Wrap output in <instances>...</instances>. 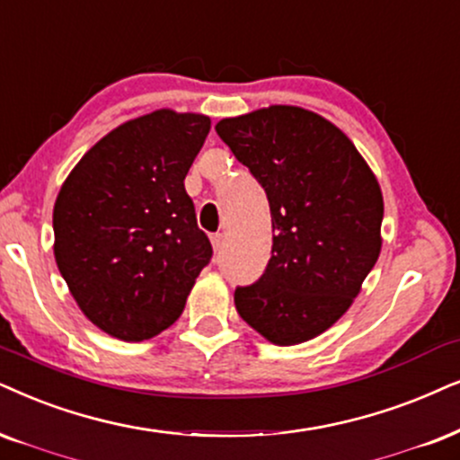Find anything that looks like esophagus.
Wrapping results in <instances>:
<instances>
[{
    "label": "esophagus",
    "instance_id": "obj_1",
    "mask_svg": "<svg viewBox=\"0 0 460 460\" xmlns=\"http://www.w3.org/2000/svg\"><path fill=\"white\" fill-rule=\"evenodd\" d=\"M223 243H225V235L223 234H214L212 235V246H214V250H217V252H218L220 248H223Z\"/></svg>",
    "mask_w": 460,
    "mask_h": 460
}]
</instances>
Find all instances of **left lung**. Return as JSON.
Segmentation results:
<instances>
[{
  "label": "left lung",
  "instance_id": "obj_1",
  "mask_svg": "<svg viewBox=\"0 0 460 460\" xmlns=\"http://www.w3.org/2000/svg\"><path fill=\"white\" fill-rule=\"evenodd\" d=\"M217 133L271 212V259L257 282L235 288L237 312L278 346L312 340L350 307L380 254L377 180L344 133L304 108L225 119Z\"/></svg>",
  "mask_w": 460,
  "mask_h": 460
}]
</instances>
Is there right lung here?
Instances as JSON below:
<instances>
[{
  "label": "right lung",
  "mask_w": 460,
  "mask_h": 460,
  "mask_svg": "<svg viewBox=\"0 0 460 460\" xmlns=\"http://www.w3.org/2000/svg\"><path fill=\"white\" fill-rule=\"evenodd\" d=\"M208 131V116L156 110L102 137L63 182L52 212L57 265L108 335L142 341L170 327L210 263L184 189Z\"/></svg>",
  "instance_id": "obj_1"
}]
</instances>
